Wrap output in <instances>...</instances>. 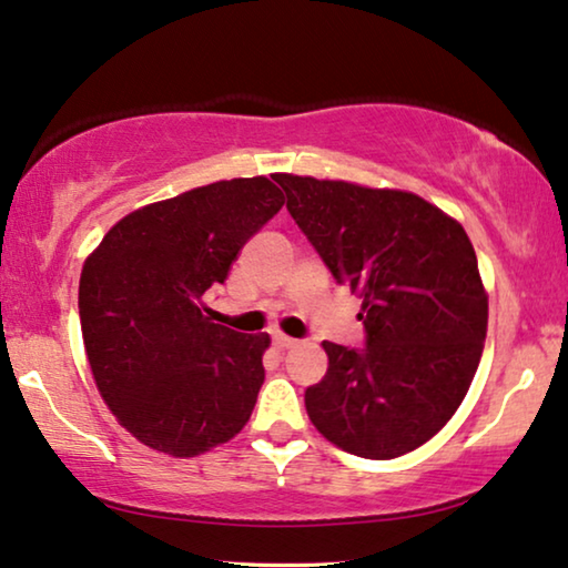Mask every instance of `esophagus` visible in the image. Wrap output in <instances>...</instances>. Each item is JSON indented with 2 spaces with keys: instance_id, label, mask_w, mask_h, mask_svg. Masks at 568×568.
<instances>
[{
  "instance_id": "34e87169",
  "label": "esophagus",
  "mask_w": 568,
  "mask_h": 568,
  "mask_svg": "<svg viewBox=\"0 0 568 568\" xmlns=\"http://www.w3.org/2000/svg\"><path fill=\"white\" fill-rule=\"evenodd\" d=\"M273 342H275V347H277V349H291V347L298 345V339L287 337V334H275Z\"/></svg>"
}]
</instances>
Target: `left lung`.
Masks as SVG:
<instances>
[{"label":"left lung","instance_id":"1","mask_svg":"<svg viewBox=\"0 0 568 568\" xmlns=\"http://www.w3.org/2000/svg\"><path fill=\"white\" fill-rule=\"evenodd\" d=\"M275 182L334 281L363 298L365 347L322 342L329 367L306 388L308 419L361 458L417 450L450 422L484 353L489 295L474 244L406 190L281 172Z\"/></svg>","mask_w":568,"mask_h":568}]
</instances>
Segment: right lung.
Listing matches in <instances>:
<instances>
[{
    "label": "right lung",
    "instance_id": "1",
    "mask_svg": "<svg viewBox=\"0 0 568 568\" xmlns=\"http://www.w3.org/2000/svg\"><path fill=\"white\" fill-rule=\"evenodd\" d=\"M283 203L262 174L211 182L123 215L84 260L79 318L92 378L151 450L195 458L250 422L270 334L213 324L203 295Z\"/></svg>",
    "mask_w": 568,
    "mask_h": 568
}]
</instances>
